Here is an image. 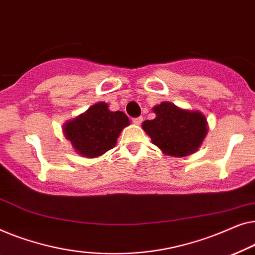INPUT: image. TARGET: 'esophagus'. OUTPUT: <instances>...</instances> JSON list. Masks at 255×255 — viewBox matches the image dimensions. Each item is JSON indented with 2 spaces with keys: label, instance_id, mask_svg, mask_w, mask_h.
Wrapping results in <instances>:
<instances>
[{
  "label": "esophagus",
  "instance_id": "34e87169",
  "mask_svg": "<svg viewBox=\"0 0 255 255\" xmlns=\"http://www.w3.org/2000/svg\"><path fill=\"white\" fill-rule=\"evenodd\" d=\"M131 121H132V124H134V125H141V123L143 121V118L142 117L134 118V119H132Z\"/></svg>",
  "mask_w": 255,
  "mask_h": 255
}]
</instances>
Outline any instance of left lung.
<instances>
[{
	"mask_svg": "<svg viewBox=\"0 0 255 255\" xmlns=\"http://www.w3.org/2000/svg\"><path fill=\"white\" fill-rule=\"evenodd\" d=\"M156 118L143 121L142 128L164 155L185 157L194 153L209 130L200 111L180 109L170 102L152 107Z\"/></svg>",
	"mask_w": 255,
	"mask_h": 255,
	"instance_id": "left-lung-1",
	"label": "left lung"
}]
</instances>
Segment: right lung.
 <instances>
[{
  "mask_svg": "<svg viewBox=\"0 0 255 255\" xmlns=\"http://www.w3.org/2000/svg\"><path fill=\"white\" fill-rule=\"evenodd\" d=\"M129 124L124 112H112L109 104L99 102L66 121L62 131L75 152L87 158H96L114 148L121 131Z\"/></svg>",
  "mask_w": 255,
  "mask_h": 255,
  "instance_id": "1",
  "label": "right lung"
}]
</instances>
